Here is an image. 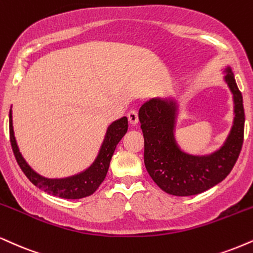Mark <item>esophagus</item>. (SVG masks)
<instances>
[{"label": "esophagus", "mask_w": 253, "mask_h": 253, "mask_svg": "<svg viewBox=\"0 0 253 253\" xmlns=\"http://www.w3.org/2000/svg\"><path fill=\"white\" fill-rule=\"evenodd\" d=\"M127 117H128V121L130 125H136L139 123L138 112H136L135 109H130L128 113H127Z\"/></svg>", "instance_id": "1"}]
</instances>
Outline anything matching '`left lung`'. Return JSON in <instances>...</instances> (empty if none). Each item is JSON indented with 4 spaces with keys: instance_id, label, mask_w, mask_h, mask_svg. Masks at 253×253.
<instances>
[{
    "instance_id": "1",
    "label": "left lung",
    "mask_w": 253,
    "mask_h": 253,
    "mask_svg": "<svg viewBox=\"0 0 253 253\" xmlns=\"http://www.w3.org/2000/svg\"><path fill=\"white\" fill-rule=\"evenodd\" d=\"M225 73L233 95L234 119L224 145L213 153L193 156L180 150L174 136L178 105L173 99H151L139 109L146 169L166 193L179 197L202 193L223 181L238 159L244 140L243 96L230 67Z\"/></svg>"
}]
</instances>
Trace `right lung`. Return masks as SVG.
<instances>
[{
	"label": "right lung",
	"mask_w": 253,
	"mask_h": 253,
	"mask_svg": "<svg viewBox=\"0 0 253 253\" xmlns=\"http://www.w3.org/2000/svg\"><path fill=\"white\" fill-rule=\"evenodd\" d=\"M127 129H128V120H127L126 117L112 123L108 126L105 139H103L101 148H100L96 159L94 160V163L87 169L79 173V174L67 176V178L48 179L40 175L39 173H36L26 163L22 154L20 153V150L16 144V139H15L14 135L11 109L9 112L10 144L11 148H13L14 156L16 158L17 164H19L22 172L40 190L44 191V192L49 194H53V196L65 198V199H81V198L88 197L95 192L97 187L105 180L106 174L108 172L109 163H111L112 157H113L115 147H117L119 141L123 139V136L126 134Z\"/></svg>",
	"instance_id": "1"
}]
</instances>
